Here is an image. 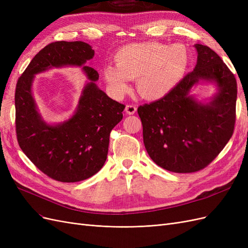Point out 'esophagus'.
Returning a JSON list of instances; mask_svg holds the SVG:
<instances>
[{"label":"esophagus","instance_id":"esophagus-1","mask_svg":"<svg viewBox=\"0 0 248 248\" xmlns=\"http://www.w3.org/2000/svg\"><path fill=\"white\" fill-rule=\"evenodd\" d=\"M137 108H138L137 106H134V104H127L125 108V111L127 115H133V114H136Z\"/></svg>","mask_w":248,"mask_h":248}]
</instances>
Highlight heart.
I'll use <instances>...</instances> for the list:
<instances>
[{"instance_id":"obj_1","label":"heart","mask_w":248,"mask_h":248,"mask_svg":"<svg viewBox=\"0 0 248 248\" xmlns=\"http://www.w3.org/2000/svg\"><path fill=\"white\" fill-rule=\"evenodd\" d=\"M115 62L116 66L108 65L103 69V77L117 96L128 92V79L138 78L140 94L147 99H158L184 77L190 55L183 44L131 43L116 52Z\"/></svg>"}]
</instances>
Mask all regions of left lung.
<instances>
[{
  "label": "left lung",
  "mask_w": 248,
  "mask_h": 248,
  "mask_svg": "<svg viewBox=\"0 0 248 248\" xmlns=\"http://www.w3.org/2000/svg\"><path fill=\"white\" fill-rule=\"evenodd\" d=\"M198 62L162 98L138 108L145 148L160 168L174 172L205 169L228 144L236 122L237 81L214 50L196 44ZM200 80L214 81L219 93L208 105L189 95Z\"/></svg>",
  "instance_id": "left-lung-1"
}]
</instances>
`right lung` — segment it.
<instances>
[{"instance_id":"1","label":"right lung","mask_w":248,"mask_h":248,"mask_svg":"<svg viewBox=\"0 0 248 248\" xmlns=\"http://www.w3.org/2000/svg\"><path fill=\"white\" fill-rule=\"evenodd\" d=\"M94 50L82 41L49 43L19 77L16 88V127L18 145L43 174L60 182H78L95 175L107 160L109 134L121 121L125 106L96 86L99 74L86 62ZM64 65H84L90 81L75 115L57 125L44 123L31 95L35 74Z\"/></svg>"}]
</instances>
